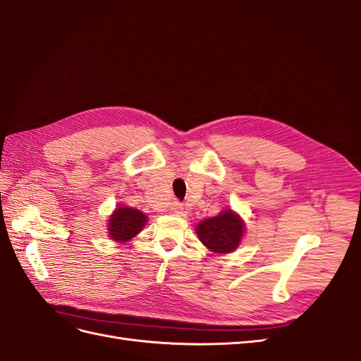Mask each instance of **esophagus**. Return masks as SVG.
Wrapping results in <instances>:
<instances>
[{
	"label": "esophagus",
	"mask_w": 361,
	"mask_h": 361,
	"mask_svg": "<svg viewBox=\"0 0 361 361\" xmlns=\"http://www.w3.org/2000/svg\"><path fill=\"white\" fill-rule=\"evenodd\" d=\"M170 212H171L173 215L180 216V215L183 214V207H182V204H180V203H178V202H173V203H171V206H170Z\"/></svg>",
	"instance_id": "34e87169"
}]
</instances>
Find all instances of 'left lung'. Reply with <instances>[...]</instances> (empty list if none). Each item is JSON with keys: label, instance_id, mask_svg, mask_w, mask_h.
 <instances>
[{"label": "left lung", "instance_id": "1", "mask_svg": "<svg viewBox=\"0 0 361 361\" xmlns=\"http://www.w3.org/2000/svg\"><path fill=\"white\" fill-rule=\"evenodd\" d=\"M245 226L243 218L232 209L221 211L220 215L207 218L195 227V233L204 247L214 253H232L241 243Z\"/></svg>", "mask_w": 361, "mask_h": 361}]
</instances>
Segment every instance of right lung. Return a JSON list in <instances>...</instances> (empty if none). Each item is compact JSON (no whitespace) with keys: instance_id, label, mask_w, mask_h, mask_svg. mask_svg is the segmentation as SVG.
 <instances>
[{"instance_id":"1","label":"right lung","mask_w":361,"mask_h":361,"mask_svg":"<svg viewBox=\"0 0 361 361\" xmlns=\"http://www.w3.org/2000/svg\"><path fill=\"white\" fill-rule=\"evenodd\" d=\"M146 221L147 216L141 211L118 204L108 220V236L116 243H126L143 231Z\"/></svg>"}]
</instances>
